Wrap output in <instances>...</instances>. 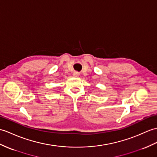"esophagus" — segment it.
Instances as JSON below:
<instances>
[{"label": "esophagus", "instance_id": "34e87169", "mask_svg": "<svg viewBox=\"0 0 157 157\" xmlns=\"http://www.w3.org/2000/svg\"><path fill=\"white\" fill-rule=\"evenodd\" d=\"M73 75H74V77H78V76L79 75V73L78 72V71H74V74H73Z\"/></svg>", "mask_w": 157, "mask_h": 157}]
</instances>
